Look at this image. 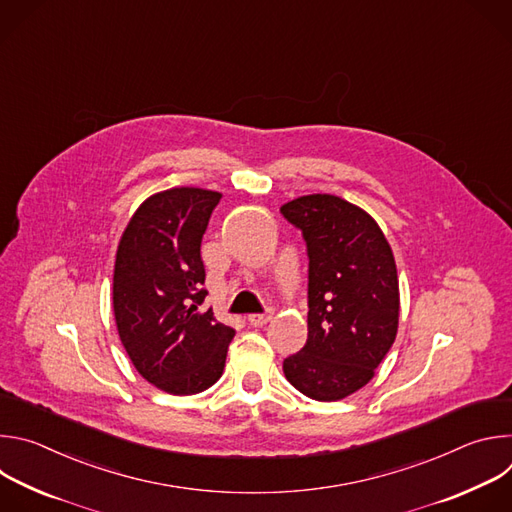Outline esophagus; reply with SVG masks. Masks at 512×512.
Returning a JSON list of instances; mask_svg holds the SVG:
<instances>
[{
  "mask_svg": "<svg viewBox=\"0 0 512 512\" xmlns=\"http://www.w3.org/2000/svg\"><path fill=\"white\" fill-rule=\"evenodd\" d=\"M247 320H249L251 326H257V328L265 326L271 320V312H267V314H251Z\"/></svg>",
  "mask_w": 512,
  "mask_h": 512,
  "instance_id": "esophagus-1",
  "label": "esophagus"
}]
</instances>
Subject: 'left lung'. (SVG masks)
I'll use <instances>...</instances> for the list:
<instances>
[{
    "instance_id": "left-lung-1",
    "label": "left lung",
    "mask_w": 512,
    "mask_h": 512,
    "mask_svg": "<svg viewBox=\"0 0 512 512\" xmlns=\"http://www.w3.org/2000/svg\"><path fill=\"white\" fill-rule=\"evenodd\" d=\"M281 212L302 229L310 257L308 342L283 373L310 399L340 401L375 377L395 342V257L375 218L340 196H300Z\"/></svg>"
}]
</instances>
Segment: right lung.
<instances>
[{
  "instance_id": "right-lung-1",
  "label": "right lung",
  "mask_w": 512,
  "mask_h": 512,
  "mask_svg": "<svg viewBox=\"0 0 512 512\" xmlns=\"http://www.w3.org/2000/svg\"><path fill=\"white\" fill-rule=\"evenodd\" d=\"M221 192L180 186L145 198L121 235L113 271V314L135 371L170 395H196L223 375L231 326L200 310V257Z\"/></svg>"
}]
</instances>
